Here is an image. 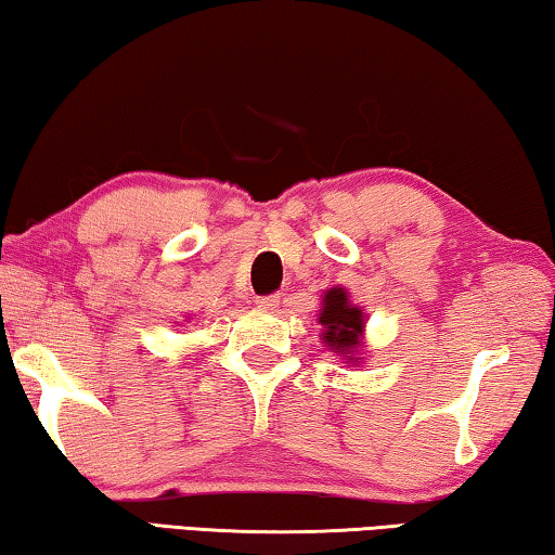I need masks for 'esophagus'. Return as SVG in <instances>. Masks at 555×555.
I'll return each instance as SVG.
<instances>
[{"label": "esophagus", "instance_id": "obj_1", "mask_svg": "<svg viewBox=\"0 0 555 555\" xmlns=\"http://www.w3.org/2000/svg\"><path fill=\"white\" fill-rule=\"evenodd\" d=\"M255 305H258L260 310H275V307L280 305V295H266V297H258V300H255Z\"/></svg>", "mask_w": 555, "mask_h": 555}]
</instances>
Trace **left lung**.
<instances>
[{"label": "left lung", "mask_w": 555, "mask_h": 555, "mask_svg": "<svg viewBox=\"0 0 555 555\" xmlns=\"http://www.w3.org/2000/svg\"><path fill=\"white\" fill-rule=\"evenodd\" d=\"M318 322L322 325L320 339L330 352H335L347 366L364 362L366 314L360 305L349 300L347 287L335 285L325 289Z\"/></svg>", "instance_id": "obj_1"}]
</instances>
